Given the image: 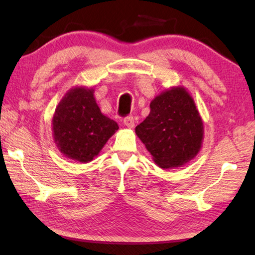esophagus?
<instances>
[{
    "mask_svg": "<svg viewBox=\"0 0 255 255\" xmlns=\"http://www.w3.org/2000/svg\"><path fill=\"white\" fill-rule=\"evenodd\" d=\"M123 123L125 127L133 128L134 127V119H133V116H127V118H124Z\"/></svg>",
    "mask_w": 255,
    "mask_h": 255,
    "instance_id": "34e87169",
    "label": "esophagus"
}]
</instances>
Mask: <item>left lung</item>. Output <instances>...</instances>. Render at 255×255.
Here are the masks:
<instances>
[{
	"label": "left lung",
	"instance_id": "1",
	"mask_svg": "<svg viewBox=\"0 0 255 255\" xmlns=\"http://www.w3.org/2000/svg\"><path fill=\"white\" fill-rule=\"evenodd\" d=\"M135 133L161 168L181 167L198 155L203 123L183 87L166 90L150 103V113Z\"/></svg>",
	"mask_w": 255,
	"mask_h": 255
}]
</instances>
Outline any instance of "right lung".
Segmentation results:
<instances>
[{
    "mask_svg": "<svg viewBox=\"0 0 255 255\" xmlns=\"http://www.w3.org/2000/svg\"><path fill=\"white\" fill-rule=\"evenodd\" d=\"M52 124L60 151L80 162L93 160L119 130L118 123L100 112L94 90L83 87L71 89L64 96L56 107Z\"/></svg>",
    "mask_w": 255,
    "mask_h": 255,
    "instance_id": "1",
    "label": "right lung"
}]
</instances>
